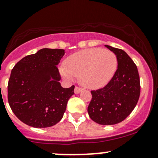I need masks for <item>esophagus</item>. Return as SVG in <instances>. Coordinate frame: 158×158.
<instances>
[{
	"mask_svg": "<svg viewBox=\"0 0 158 158\" xmlns=\"http://www.w3.org/2000/svg\"><path fill=\"white\" fill-rule=\"evenodd\" d=\"M82 88H79V87H78V86L75 87L74 92H75V93H76V94L80 93V92H82Z\"/></svg>",
	"mask_w": 158,
	"mask_h": 158,
	"instance_id": "34e87169",
	"label": "esophagus"
}]
</instances>
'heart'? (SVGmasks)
Segmentation results:
<instances>
[{
    "label": "heart",
    "mask_w": 158,
    "mask_h": 158,
    "mask_svg": "<svg viewBox=\"0 0 158 158\" xmlns=\"http://www.w3.org/2000/svg\"><path fill=\"white\" fill-rule=\"evenodd\" d=\"M61 73L65 79L73 80L79 76L83 86L98 89L105 86L114 76L118 66L115 54L109 49L91 48L69 56L64 63Z\"/></svg>",
    "instance_id": "obj_1"
}]
</instances>
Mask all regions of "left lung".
<instances>
[{
	"label": "left lung",
	"instance_id": "obj_1",
	"mask_svg": "<svg viewBox=\"0 0 158 158\" xmlns=\"http://www.w3.org/2000/svg\"><path fill=\"white\" fill-rule=\"evenodd\" d=\"M106 47L116 55L118 68L106 86L91 91L88 113L96 123L111 125L125 120L133 111L139 99L141 85L138 68L128 54L121 49Z\"/></svg>",
	"mask_w": 158,
	"mask_h": 158
}]
</instances>
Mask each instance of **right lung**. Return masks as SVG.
<instances>
[{"label":"right lung","mask_w":158,"mask_h":158,"mask_svg":"<svg viewBox=\"0 0 158 158\" xmlns=\"http://www.w3.org/2000/svg\"><path fill=\"white\" fill-rule=\"evenodd\" d=\"M62 49H41L20 60L11 70L7 98L16 116L33 128L55 125L63 118L74 85L64 89L57 65Z\"/></svg>","instance_id":"1"}]
</instances>
